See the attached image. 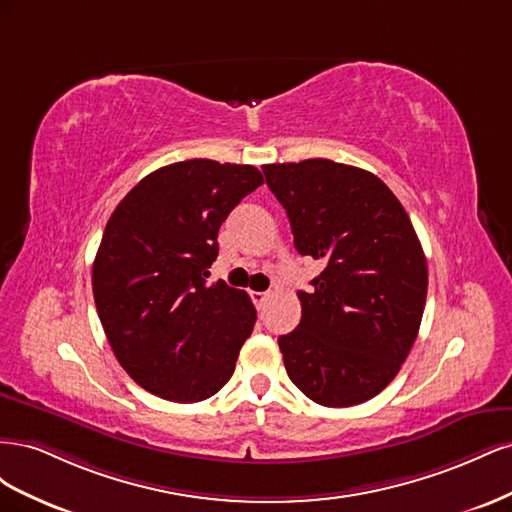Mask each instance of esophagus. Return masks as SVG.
Here are the masks:
<instances>
[{
  "instance_id": "esophagus-1",
  "label": "esophagus",
  "mask_w": 512,
  "mask_h": 512,
  "mask_svg": "<svg viewBox=\"0 0 512 512\" xmlns=\"http://www.w3.org/2000/svg\"><path fill=\"white\" fill-rule=\"evenodd\" d=\"M269 299V292H252V301L256 303V307H262Z\"/></svg>"
}]
</instances>
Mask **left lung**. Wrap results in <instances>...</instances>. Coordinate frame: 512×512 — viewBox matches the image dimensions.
<instances>
[{
  "label": "left lung",
  "instance_id": "left-lung-1",
  "mask_svg": "<svg viewBox=\"0 0 512 512\" xmlns=\"http://www.w3.org/2000/svg\"><path fill=\"white\" fill-rule=\"evenodd\" d=\"M294 247L324 260L277 339L288 378L327 408L376 397L406 361L427 299V260L406 209L363 168L314 158L262 166Z\"/></svg>",
  "mask_w": 512,
  "mask_h": 512
}]
</instances>
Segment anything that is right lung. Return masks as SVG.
<instances>
[{
	"label": "right lung",
	"instance_id": "add662e5",
	"mask_svg": "<svg viewBox=\"0 0 512 512\" xmlns=\"http://www.w3.org/2000/svg\"><path fill=\"white\" fill-rule=\"evenodd\" d=\"M262 183L250 164L185 160L153 170L113 211L91 286L108 344L145 391L194 404L230 380L256 309L207 277L222 222Z\"/></svg>",
	"mask_w": 512,
	"mask_h": 512
}]
</instances>
